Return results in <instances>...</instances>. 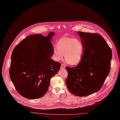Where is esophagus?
Wrapping results in <instances>:
<instances>
[{"label":"esophagus","mask_w":120,"mask_h":120,"mask_svg":"<svg viewBox=\"0 0 120 120\" xmlns=\"http://www.w3.org/2000/svg\"><path fill=\"white\" fill-rule=\"evenodd\" d=\"M65 67V65L64 64H61V69H64Z\"/></svg>","instance_id":"1"}]
</instances>
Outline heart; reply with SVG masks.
I'll return each mask as SVG.
<instances>
[{
  "instance_id": "obj_1",
  "label": "heart",
  "mask_w": 120,
  "mask_h": 120,
  "mask_svg": "<svg viewBox=\"0 0 120 120\" xmlns=\"http://www.w3.org/2000/svg\"><path fill=\"white\" fill-rule=\"evenodd\" d=\"M84 46L80 39L63 37L59 39L57 47L53 49L54 59L56 61L62 60L64 54L66 61L71 65L79 64L82 59Z\"/></svg>"
}]
</instances>
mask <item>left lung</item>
Here are the masks:
<instances>
[{
    "instance_id": "1",
    "label": "left lung",
    "mask_w": 120,
    "mask_h": 120,
    "mask_svg": "<svg viewBox=\"0 0 120 120\" xmlns=\"http://www.w3.org/2000/svg\"><path fill=\"white\" fill-rule=\"evenodd\" d=\"M84 49L81 62L66 67V84L71 93L79 97L91 95L102 88L111 67L112 51L100 34L78 31Z\"/></svg>"
}]
</instances>
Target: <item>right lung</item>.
Instances as JSON below:
<instances>
[{
    "label": "right lung",
    "instance_id": "right-lung-1",
    "mask_svg": "<svg viewBox=\"0 0 120 120\" xmlns=\"http://www.w3.org/2000/svg\"><path fill=\"white\" fill-rule=\"evenodd\" d=\"M54 34L30 35L13 50L9 75L16 90L23 97L33 99L44 96L51 78L60 70L61 64L51 58L54 49L50 41Z\"/></svg>",
    "mask_w": 120,
    "mask_h": 120
}]
</instances>
